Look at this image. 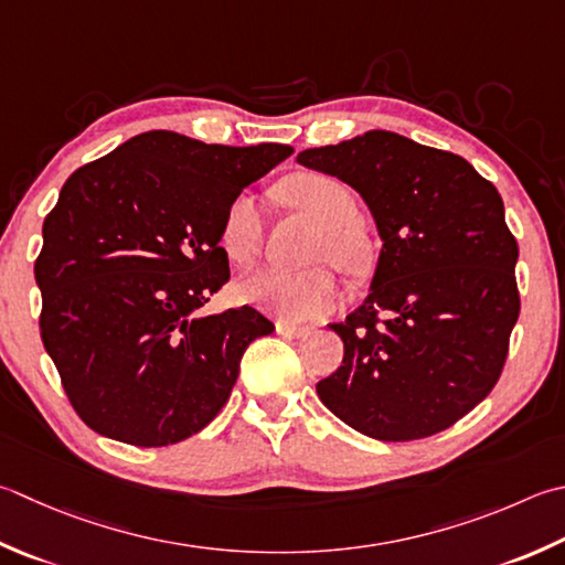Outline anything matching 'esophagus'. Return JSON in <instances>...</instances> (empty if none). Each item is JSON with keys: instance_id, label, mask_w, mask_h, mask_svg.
Wrapping results in <instances>:
<instances>
[{"instance_id": "esophagus-1", "label": "esophagus", "mask_w": 565, "mask_h": 565, "mask_svg": "<svg viewBox=\"0 0 565 565\" xmlns=\"http://www.w3.org/2000/svg\"><path fill=\"white\" fill-rule=\"evenodd\" d=\"M276 333L284 335V338H294V340H298V338H303V335L311 333V328L286 323V320H276Z\"/></svg>"}]
</instances>
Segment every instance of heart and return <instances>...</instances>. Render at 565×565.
Here are the masks:
<instances>
[{
  "mask_svg": "<svg viewBox=\"0 0 565 565\" xmlns=\"http://www.w3.org/2000/svg\"><path fill=\"white\" fill-rule=\"evenodd\" d=\"M286 203L303 210L323 227L316 242V257L330 259L340 269L360 271L370 259L367 242L352 225L358 220L355 201L345 185L320 173H301L281 185ZM264 235L262 210L257 198L239 193L225 210L220 242L232 259L247 264L259 254ZM245 301L264 308L281 320L303 323L326 316L338 301L335 276L326 267L286 271L262 267L239 281Z\"/></svg>",
  "mask_w": 565,
  "mask_h": 565,
  "instance_id": "heart-1",
  "label": "heart"
}]
</instances>
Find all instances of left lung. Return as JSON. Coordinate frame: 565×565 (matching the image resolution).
<instances>
[{
    "label": "left lung",
    "instance_id": "left-lung-1",
    "mask_svg": "<svg viewBox=\"0 0 565 565\" xmlns=\"http://www.w3.org/2000/svg\"><path fill=\"white\" fill-rule=\"evenodd\" d=\"M296 161L355 188L382 239L367 298L330 326L345 355L320 402L377 440L452 426L500 380L519 318L500 193L462 157L386 129Z\"/></svg>",
    "mask_w": 565,
    "mask_h": 565
}]
</instances>
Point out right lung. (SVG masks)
<instances>
[{
    "label": "right lung",
    "instance_id": "obj_1",
    "mask_svg": "<svg viewBox=\"0 0 565 565\" xmlns=\"http://www.w3.org/2000/svg\"><path fill=\"white\" fill-rule=\"evenodd\" d=\"M289 143H203L153 129L77 169L43 220L41 340L77 416L139 448L198 434L239 360L274 326L249 306L205 313L230 279L227 205Z\"/></svg>",
    "mask_w": 565,
    "mask_h": 565
}]
</instances>
